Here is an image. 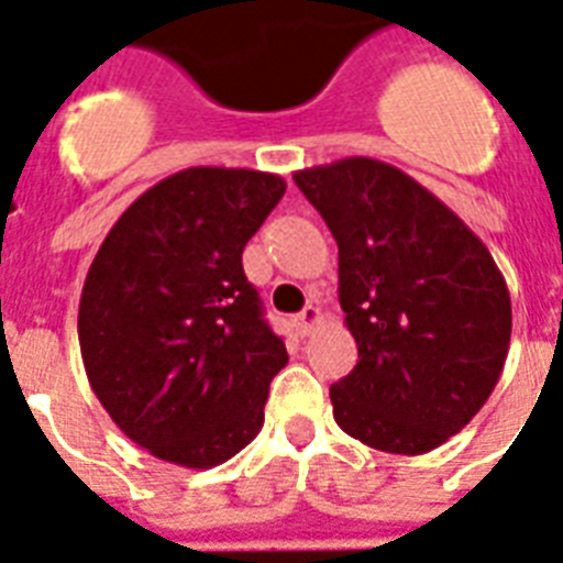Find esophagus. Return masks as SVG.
Returning a JSON list of instances; mask_svg holds the SVG:
<instances>
[{
	"mask_svg": "<svg viewBox=\"0 0 563 563\" xmlns=\"http://www.w3.org/2000/svg\"><path fill=\"white\" fill-rule=\"evenodd\" d=\"M319 321H321V310H319V307L307 305L305 310H301V313L296 316V330H299L301 335L313 333V328H316V324H319Z\"/></svg>",
	"mask_w": 563,
	"mask_h": 563,
	"instance_id": "esophagus-1",
	"label": "esophagus"
}]
</instances>
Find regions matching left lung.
Listing matches in <instances>:
<instances>
[{
  "mask_svg": "<svg viewBox=\"0 0 563 563\" xmlns=\"http://www.w3.org/2000/svg\"><path fill=\"white\" fill-rule=\"evenodd\" d=\"M339 244L358 364L330 387L335 424L421 455L467 427L501 378L510 290L489 250L405 170L367 156L292 173Z\"/></svg>",
  "mask_w": 563,
  "mask_h": 563,
  "instance_id": "obj_1",
  "label": "left lung"
}]
</instances>
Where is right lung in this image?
Returning a JSON list of instances; mask_svg holds the SVG:
<instances>
[{
  "instance_id": "obj_1",
  "label": "right lung",
  "mask_w": 563,
  "mask_h": 563,
  "mask_svg": "<svg viewBox=\"0 0 563 563\" xmlns=\"http://www.w3.org/2000/svg\"><path fill=\"white\" fill-rule=\"evenodd\" d=\"M285 190L276 173L187 167L144 190L90 264L85 373L119 430L156 459L219 467L262 430L287 350L242 253Z\"/></svg>"
}]
</instances>
